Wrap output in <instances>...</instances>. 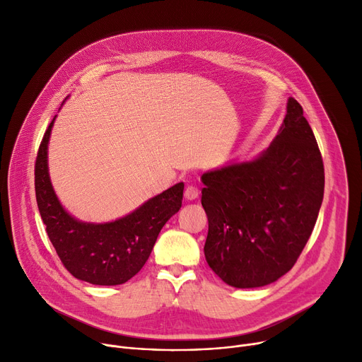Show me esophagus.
<instances>
[{
  "label": "esophagus",
  "mask_w": 362,
  "mask_h": 362,
  "mask_svg": "<svg viewBox=\"0 0 362 362\" xmlns=\"http://www.w3.org/2000/svg\"><path fill=\"white\" fill-rule=\"evenodd\" d=\"M198 197H199L198 187H195V186H187V187L185 189V198H186L187 201H194V199H197Z\"/></svg>",
  "instance_id": "1"
}]
</instances>
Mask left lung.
Returning <instances> with one entry per match:
<instances>
[{
	"label": "left lung",
	"instance_id": "8db88e82",
	"mask_svg": "<svg viewBox=\"0 0 362 362\" xmlns=\"http://www.w3.org/2000/svg\"><path fill=\"white\" fill-rule=\"evenodd\" d=\"M211 270L233 288L286 274L313 233L325 195V165L300 104L289 98L276 139L252 160L202 175Z\"/></svg>",
	"mask_w": 362,
	"mask_h": 362
}]
</instances>
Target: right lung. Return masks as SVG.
I'll use <instances>...</instances> for the list:
<instances>
[{
	"mask_svg": "<svg viewBox=\"0 0 362 362\" xmlns=\"http://www.w3.org/2000/svg\"><path fill=\"white\" fill-rule=\"evenodd\" d=\"M52 124L54 120L45 130L35 163L36 202L48 238L76 279L100 286L126 283L144 267L163 226L180 210L185 185L171 186L116 221L93 224L76 220L62 206L48 175L47 149Z\"/></svg>",
	"mask_w": 362,
	"mask_h": 362,
	"instance_id": "obj_1",
	"label": "right lung"
}]
</instances>
